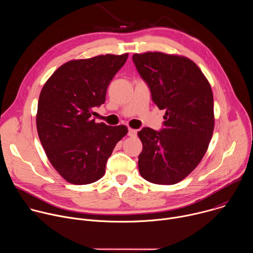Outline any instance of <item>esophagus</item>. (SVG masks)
Segmentation results:
<instances>
[{
  "mask_svg": "<svg viewBox=\"0 0 253 253\" xmlns=\"http://www.w3.org/2000/svg\"><path fill=\"white\" fill-rule=\"evenodd\" d=\"M136 135H137V130L132 129V128H129V129H128V136H130V137H135Z\"/></svg>",
  "mask_w": 253,
  "mask_h": 253,
  "instance_id": "1",
  "label": "esophagus"
}]
</instances>
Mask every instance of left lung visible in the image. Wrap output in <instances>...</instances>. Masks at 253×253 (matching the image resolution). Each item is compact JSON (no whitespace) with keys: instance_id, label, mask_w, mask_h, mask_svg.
Masks as SVG:
<instances>
[{"instance_id":"obj_1","label":"left lung","mask_w":253,"mask_h":253,"mask_svg":"<svg viewBox=\"0 0 253 253\" xmlns=\"http://www.w3.org/2000/svg\"><path fill=\"white\" fill-rule=\"evenodd\" d=\"M132 59L152 101L166 111L160 131L145 127L138 132L143 144L139 172L154 184L178 183L199 164L213 134L210 84L198 66L182 56L147 52Z\"/></svg>"}]
</instances>
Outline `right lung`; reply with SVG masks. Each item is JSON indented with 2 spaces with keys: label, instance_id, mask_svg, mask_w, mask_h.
Segmentation results:
<instances>
[{
  "label": "right lung",
  "instance_id": "add662e5",
  "mask_svg": "<svg viewBox=\"0 0 253 253\" xmlns=\"http://www.w3.org/2000/svg\"><path fill=\"white\" fill-rule=\"evenodd\" d=\"M128 54L72 60L45 83L36 122L46 155L68 182L93 183L105 173L116 144L127 134L124 125L108 126L91 118L104 104L107 88Z\"/></svg>",
  "mask_w": 253,
  "mask_h": 253
}]
</instances>
